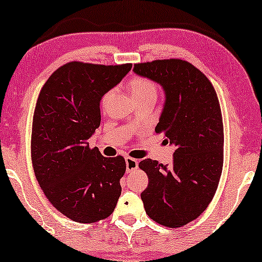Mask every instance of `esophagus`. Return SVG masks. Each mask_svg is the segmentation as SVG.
Instances as JSON below:
<instances>
[{
  "label": "esophagus",
  "mask_w": 262,
  "mask_h": 262,
  "mask_svg": "<svg viewBox=\"0 0 262 262\" xmlns=\"http://www.w3.org/2000/svg\"><path fill=\"white\" fill-rule=\"evenodd\" d=\"M139 166V163L136 159H133V158H126V169H127V173H130L134 171V169L138 168Z\"/></svg>",
  "instance_id": "1"
}]
</instances>
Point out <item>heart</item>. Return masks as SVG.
Segmentation results:
<instances>
[{
    "instance_id": "b5f03b06",
    "label": "heart",
    "mask_w": 262,
    "mask_h": 262,
    "mask_svg": "<svg viewBox=\"0 0 262 262\" xmlns=\"http://www.w3.org/2000/svg\"><path fill=\"white\" fill-rule=\"evenodd\" d=\"M129 89L133 98H145V97H157V86L156 84L146 78H134L129 84ZM108 96L103 98V102L105 101Z\"/></svg>"
}]
</instances>
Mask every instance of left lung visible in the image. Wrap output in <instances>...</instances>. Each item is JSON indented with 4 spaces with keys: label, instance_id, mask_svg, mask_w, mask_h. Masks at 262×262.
<instances>
[{
    "label": "left lung",
    "instance_id": "left-lung-1",
    "mask_svg": "<svg viewBox=\"0 0 262 262\" xmlns=\"http://www.w3.org/2000/svg\"><path fill=\"white\" fill-rule=\"evenodd\" d=\"M133 71L163 88L156 132L176 148L169 166L152 159L139 164L148 176L143 206L156 222L183 227L208 208L222 173L223 123L216 91L200 70L180 59L135 64Z\"/></svg>",
    "mask_w": 262,
    "mask_h": 262
}]
</instances>
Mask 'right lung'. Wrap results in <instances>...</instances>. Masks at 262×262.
Returning <instances> with one entry per match:
<instances>
[{
  "instance_id": "add662e5",
  "label": "right lung",
  "mask_w": 262,
  "mask_h": 262,
  "mask_svg": "<svg viewBox=\"0 0 262 262\" xmlns=\"http://www.w3.org/2000/svg\"><path fill=\"white\" fill-rule=\"evenodd\" d=\"M132 64L72 61L42 86L33 115L31 157L36 180L58 211L79 223L104 220L121 194L122 157L105 158L89 140L101 124V99Z\"/></svg>"
}]
</instances>
